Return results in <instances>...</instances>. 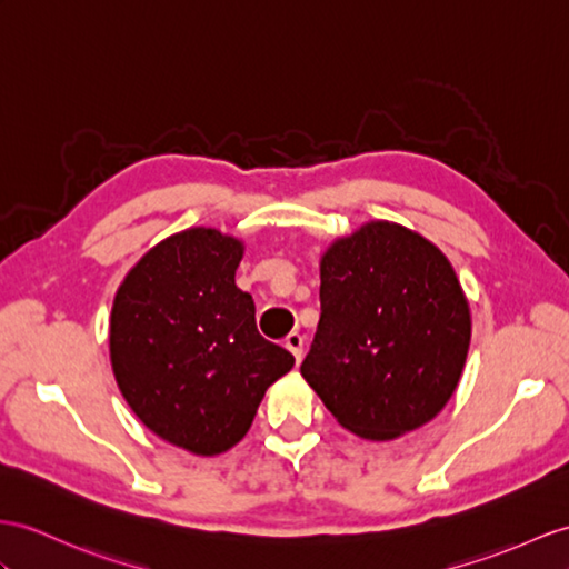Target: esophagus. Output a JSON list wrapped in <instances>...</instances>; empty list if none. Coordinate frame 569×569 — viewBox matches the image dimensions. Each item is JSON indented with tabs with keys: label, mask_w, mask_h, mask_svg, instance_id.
Returning <instances> with one entry per match:
<instances>
[{
	"label": "esophagus",
	"mask_w": 569,
	"mask_h": 569,
	"mask_svg": "<svg viewBox=\"0 0 569 569\" xmlns=\"http://www.w3.org/2000/svg\"><path fill=\"white\" fill-rule=\"evenodd\" d=\"M284 348L297 357V362H301V357H303V336H299V332H289V336L284 338Z\"/></svg>",
	"instance_id": "1"
}]
</instances>
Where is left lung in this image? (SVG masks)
Returning <instances> with one entry per match:
<instances>
[{
  "instance_id": "left-lung-1",
  "label": "left lung",
  "mask_w": 569,
  "mask_h": 569,
  "mask_svg": "<svg viewBox=\"0 0 569 569\" xmlns=\"http://www.w3.org/2000/svg\"><path fill=\"white\" fill-rule=\"evenodd\" d=\"M470 345L468 299L420 233L369 221L321 258V318L301 377L345 429L386 441L449 403Z\"/></svg>"
}]
</instances>
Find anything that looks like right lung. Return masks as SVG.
<instances>
[{"instance_id":"obj_1","label":"right lung","mask_w":569,"mask_h":569,"mask_svg":"<svg viewBox=\"0 0 569 569\" xmlns=\"http://www.w3.org/2000/svg\"><path fill=\"white\" fill-rule=\"evenodd\" d=\"M243 243L217 229L163 239L124 274L110 311V365L122 398L151 432L198 456L246 437L270 386L295 357L256 328L237 287Z\"/></svg>"}]
</instances>
